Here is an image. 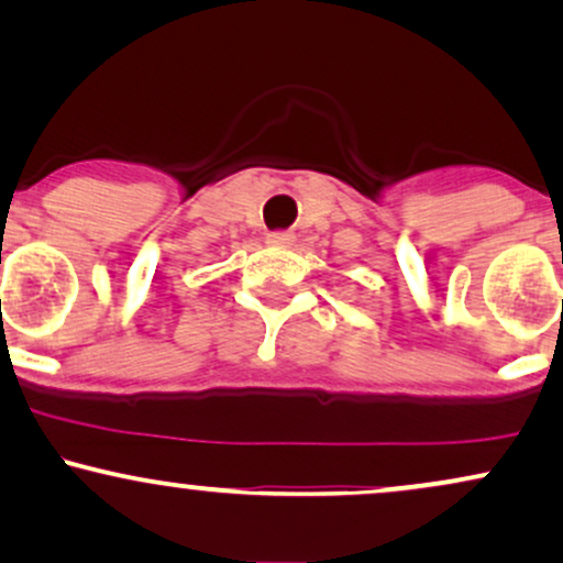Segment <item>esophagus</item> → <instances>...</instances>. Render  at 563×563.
I'll return each instance as SVG.
<instances>
[{
    "instance_id": "1",
    "label": "esophagus",
    "mask_w": 563,
    "mask_h": 563,
    "mask_svg": "<svg viewBox=\"0 0 563 563\" xmlns=\"http://www.w3.org/2000/svg\"><path fill=\"white\" fill-rule=\"evenodd\" d=\"M267 244L269 246H277V249H286L294 244V233L290 231H273L267 233Z\"/></svg>"
}]
</instances>
